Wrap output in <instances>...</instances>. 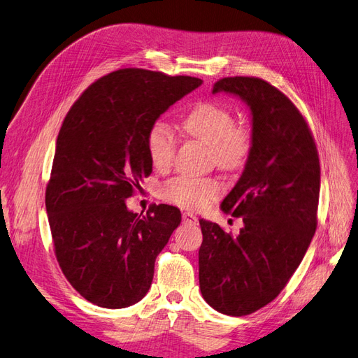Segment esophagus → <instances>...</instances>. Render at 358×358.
Returning <instances> with one entry per match:
<instances>
[{"label": "esophagus", "instance_id": "1", "mask_svg": "<svg viewBox=\"0 0 358 358\" xmlns=\"http://www.w3.org/2000/svg\"><path fill=\"white\" fill-rule=\"evenodd\" d=\"M182 220H183V224H189V225H197L199 224L197 216L194 213H189V212H183Z\"/></svg>", "mask_w": 358, "mask_h": 358}]
</instances>
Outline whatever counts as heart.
<instances>
[{"label": "heart", "instance_id": "obj_1", "mask_svg": "<svg viewBox=\"0 0 358 358\" xmlns=\"http://www.w3.org/2000/svg\"><path fill=\"white\" fill-rule=\"evenodd\" d=\"M183 129L210 149L216 166L236 170L251 150V136L234 125L233 113L215 103H201L183 121ZM148 155L157 170L167 169L176 152V137L164 122H155L146 137ZM221 194L218 180L210 178H176L162 187V197L187 209H201Z\"/></svg>", "mask_w": 358, "mask_h": 358}]
</instances>
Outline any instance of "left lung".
I'll use <instances>...</instances> for the list:
<instances>
[{
    "label": "left lung",
    "mask_w": 358,
    "mask_h": 358,
    "mask_svg": "<svg viewBox=\"0 0 358 358\" xmlns=\"http://www.w3.org/2000/svg\"><path fill=\"white\" fill-rule=\"evenodd\" d=\"M239 96L251 110V150L221 210L242 216L237 236L200 220L203 299L242 317L284 289L317 230L320 161L305 119L275 86L258 78H224L212 94Z\"/></svg>",
    "instance_id": "8db88e82"
}]
</instances>
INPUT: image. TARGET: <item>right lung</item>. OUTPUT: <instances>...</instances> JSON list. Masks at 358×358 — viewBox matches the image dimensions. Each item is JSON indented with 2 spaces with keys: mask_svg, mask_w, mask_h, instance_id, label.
<instances>
[{
  "mask_svg": "<svg viewBox=\"0 0 358 358\" xmlns=\"http://www.w3.org/2000/svg\"><path fill=\"white\" fill-rule=\"evenodd\" d=\"M201 83L189 76L117 70L92 83L64 119L46 212L62 273L96 306L128 308L152 284L155 259L182 215L169 204L138 215L125 200L152 171L150 127Z\"/></svg>",
  "mask_w": 358,
  "mask_h": 358,
  "instance_id": "1",
  "label": "right lung"
}]
</instances>
